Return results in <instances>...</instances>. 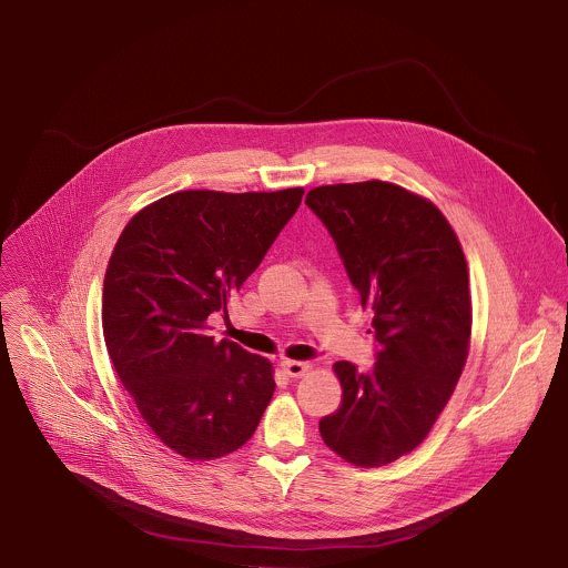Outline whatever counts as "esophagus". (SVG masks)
Masks as SVG:
<instances>
[{"instance_id":"esophagus-1","label":"esophagus","mask_w":568,"mask_h":568,"mask_svg":"<svg viewBox=\"0 0 568 568\" xmlns=\"http://www.w3.org/2000/svg\"><path fill=\"white\" fill-rule=\"evenodd\" d=\"M282 369H284V374L291 376V378H302V376H306V374L311 372V365H308V363H302V361H284V363H282Z\"/></svg>"}]
</instances>
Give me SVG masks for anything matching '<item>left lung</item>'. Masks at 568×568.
<instances>
[{
  "instance_id": "left-lung-1",
  "label": "left lung",
  "mask_w": 568,
  "mask_h": 568,
  "mask_svg": "<svg viewBox=\"0 0 568 568\" xmlns=\"http://www.w3.org/2000/svg\"><path fill=\"white\" fill-rule=\"evenodd\" d=\"M306 205L332 234L378 341L369 372L334 363L343 398L320 433L347 464L387 466L426 439L464 372L473 332L468 262L439 207L403 185H320Z\"/></svg>"
}]
</instances>
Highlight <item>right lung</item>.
<instances>
[{
	"label": "right lung",
	"instance_id": "1",
	"mask_svg": "<svg viewBox=\"0 0 568 568\" xmlns=\"http://www.w3.org/2000/svg\"><path fill=\"white\" fill-rule=\"evenodd\" d=\"M302 196L174 192L140 210L113 246L102 288L109 358L151 430L190 462L239 450L273 398L271 361L207 336V317L227 313Z\"/></svg>",
	"mask_w": 568,
	"mask_h": 568
}]
</instances>
